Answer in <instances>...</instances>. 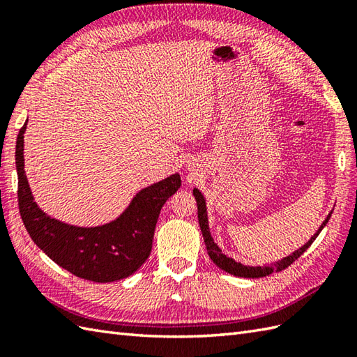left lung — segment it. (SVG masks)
<instances>
[{
	"label": "left lung",
	"mask_w": 357,
	"mask_h": 357,
	"mask_svg": "<svg viewBox=\"0 0 357 357\" xmlns=\"http://www.w3.org/2000/svg\"><path fill=\"white\" fill-rule=\"evenodd\" d=\"M193 195H195V199L196 202H198V219H199V227H201V231H202V236H204V242H206V247H207V252H208V256L210 259L213 261L219 268L230 273V275H234V276H239V278H264V276H268L271 275L273 271H282L285 270L288 265H291L298 257L305 252V250L313 244L314 239L317 238V234H319L322 231V229L325 227V224L328 222V219L331 216V213L327 216V219L322 222V225L319 227V230H317L312 239H310L307 244L304 247H301L299 250H296L294 253H291L290 256L284 257V259L278 261L275 265H271V267H247V265H242L241 262H236L234 259H231V257H227L222 250L219 248L216 244L213 238H211L210 234V229H208V219H207V208H206V199H204L202 193L198 190V188H195L193 190Z\"/></svg>",
	"instance_id": "1"
}]
</instances>
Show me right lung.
Masks as SVG:
<instances>
[{
    "mask_svg": "<svg viewBox=\"0 0 357 357\" xmlns=\"http://www.w3.org/2000/svg\"><path fill=\"white\" fill-rule=\"evenodd\" d=\"M24 132L17 138L18 207L27 233L59 267L92 282H113L133 275L151 252L155 227L165 201L181 187L179 174L150 185L135 196L116 221L92 229L59 222L38 208L24 173Z\"/></svg>",
    "mask_w": 357,
    "mask_h": 357,
    "instance_id": "add662e5",
    "label": "right lung"
}]
</instances>
